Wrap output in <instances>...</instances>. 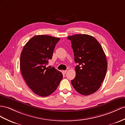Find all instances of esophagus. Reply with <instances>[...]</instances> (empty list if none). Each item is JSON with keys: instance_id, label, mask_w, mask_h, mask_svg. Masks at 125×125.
<instances>
[{"instance_id": "esophagus-1", "label": "esophagus", "mask_w": 125, "mask_h": 125, "mask_svg": "<svg viewBox=\"0 0 125 125\" xmlns=\"http://www.w3.org/2000/svg\"><path fill=\"white\" fill-rule=\"evenodd\" d=\"M62 72L64 73V74H65V73L67 72V70H63Z\"/></svg>"}]
</instances>
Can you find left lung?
<instances>
[{"label": "left lung", "instance_id": "1", "mask_svg": "<svg viewBox=\"0 0 125 125\" xmlns=\"http://www.w3.org/2000/svg\"><path fill=\"white\" fill-rule=\"evenodd\" d=\"M71 41L78 63L75 77L71 80L75 90L82 95L94 93L100 87L105 78L107 62L101 45L93 36L87 34H75L68 37Z\"/></svg>", "mask_w": 125, "mask_h": 125}]
</instances>
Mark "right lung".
Listing matches in <instances>:
<instances>
[{
	"label": "right lung",
	"mask_w": 125,
	"mask_h": 125,
	"mask_svg": "<svg viewBox=\"0 0 125 125\" xmlns=\"http://www.w3.org/2000/svg\"><path fill=\"white\" fill-rule=\"evenodd\" d=\"M60 40L49 35H36L28 41L21 51V74L32 91L41 97L53 93L63 79L61 72L54 67H46Z\"/></svg>",
	"instance_id": "add662e5"
}]
</instances>
